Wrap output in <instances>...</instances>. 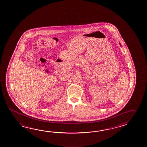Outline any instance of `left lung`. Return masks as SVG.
<instances>
[{"label": "left lung", "mask_w": 147, "mask_h": 147, "mask_svg": "<svg viewBox=\"0 0 147 147\" xmlns=\"http://www.w3.org/2000/svg\"><path fill=\"white\" fill-rule=\"evenodd\" d=\"M119 44H120V43H119ZM120 45H121V44H120Z\"/></svg>", "instance_id": "1"}]
</instances>
